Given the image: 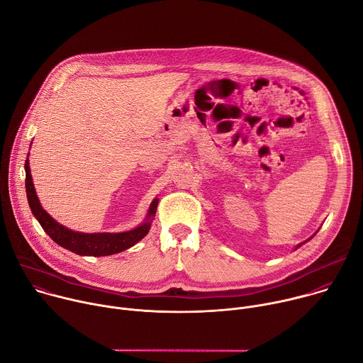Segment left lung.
Here are the masks:
<instances>
[{
	"instance_id": "1",
	"label": "left lung",
	"mask_w": 363,
	"mask_h": 363,
	"mask_svg": "<svg viewBox=\"0 0 363 363\" xmlns=\"http://www.w3.org/2000/svg\"><path fill=\"white\" fill-rule=\"evenodd\" d=\"M315 235H316V233H315V234H313V235H312V237H310V238H307V240H306V241H303V242H300V244H297V245H296V248H294V250H297V248H298V247H301V245H303V244H306V242H307V241H308V240H312V238H313V237H315Z\"/></svg>"
}]
</instances>
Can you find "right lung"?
<instances>
[{"label": "right lung", "instance_id": "1", "mask_svg": "<svg viewBox=\"0 0 363 363\" xmlns=\"http://www.w3.org/2000/svg\"><path fill=\"white\" fill-rule=\"evenodd\" d=\"M26 169V192L28 205L31 208L33 216L40 223L43 230L50 235L56 244L60 247L73 251L79 255H91V257H105L112 255L116 252H121L123 250H128L133 247L136 242H139L150 230L152 220L157 214V206H158V198H155L146 214V218L142 224L135 227L133 230L123 231V233H80L73 231L62 224H59L53 217H51L40 203V199L37 196L33 177L30 171V161L28 157L24 164Z\"/></svg>", "mask_w": 363, "mask_h": 363}]
</instances>
